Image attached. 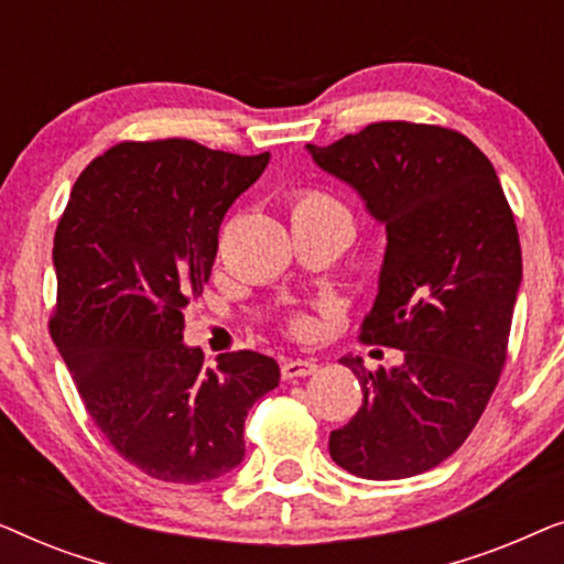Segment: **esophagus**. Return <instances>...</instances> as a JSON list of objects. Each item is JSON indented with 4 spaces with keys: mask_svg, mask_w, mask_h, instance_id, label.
<instances>
[{
    "mask_svg": "<svg viewBox=\"0 0 564 564\" xmlns=\"http://www.w3.org/2000/svg\"><path fill=\"white\" fill-rule=\"evenodd\" d=\"M315 369H318L315 359H288V361H282V377H284V380L307 377V375H313Z\"/></svg>",
    "mask_w": 564,
    "mask_h": 564,
    "instance_id": "34e87169",
    "label": "esophagus"
}]
</instances>
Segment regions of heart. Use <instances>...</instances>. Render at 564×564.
<instances>
[{
  "label": "heart",
  "instance_id": "b5f03b06",
  "mask_svg": "<svg viewBox=\"0 0 564 564\" xmlns=\"http://www.w3.org/2000/svg\"><path fill=\"white\" fill-rule=\"evenodd\" d=\"M318 215H346V218H349V213L344 210V205L336 203L334 197H328L326 192L305 189L292 199V218H318ZM290 330L295 336H307L313 330V323L311 318L297 315V318H292Z\"/></svg>",
  "mask_w": 564,
  "mask_h": 564
}]
</instances>
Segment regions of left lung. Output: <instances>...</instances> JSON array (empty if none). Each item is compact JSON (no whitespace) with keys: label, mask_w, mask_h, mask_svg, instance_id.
Listing matches in <instances>:
<instances>
[{"label":"left lung","mask_w":564,"mask_h":564,"mask_svg":"<svg viewBox=\"0 0 564 564\" xmlns=\"http://www.w3.org/2000/svg\"><path fill=\"white\" fill-rule=\"evenodd\" d=\"M307 151L384 226L361 341L403 351V365L375 372L341 357L365 400L330 431V457L367 480L421 475L465 444L506 365L521 288L513 213L490 159L457 130L372 122Z\"/></svg>","instance_id":"1"}]
</instances>
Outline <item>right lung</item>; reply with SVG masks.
I'll return each instance as SVG.
<instances>
[{"label":"right lung","mask_w":564,"mask_h":564,"mask_svg":"<svg viewBox=\"0 0 564 564\" xmlns=\"http://www.w3.org/2000/svg\"><path fill=\"white\" fill-rule=\"evenodd\" d=\"M267 164L184 138L126 141L84 169L58 220L51 338L112 449L156 480L241 465L246 415L280 384L272 357L230 351L207 367L182 341L223 215Z\"/></svg>","instance_id":"obj_1"}]
</instances>
